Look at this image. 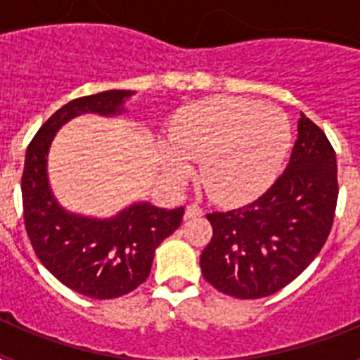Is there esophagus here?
Returning <instances> with one entry per match:
<instances>
[{
	"mask_svg": "<svg viewBox=\"0 0 360 360\" xmlns=\"http://www.w3.org/2000/svg\"><path fill=\"white\" fill-rule=\"evenodd\" d=\"M203 211L198 207V205H195V203H191V205H187L186 207V218H198V216H202Z\"/></svg>",
	"mask_w": 360,
	"mask_h": 360,
	"instance_id": "1",
	"label": "esophagus"
}]
</instances>
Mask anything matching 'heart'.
<instances>
[{
  "mask_svg": "<svg viewBox=\"0 0 360 360\" xmlns=\"http://www.w3.org/2000/svg\"><path fill=\"white\" fill-rule=\"evenodd\" d=\"M162 146V167L173 182L202 160L200 182L214 202L241 203L272 184L292 144L287 115L238 97H211L178 111Z\"/></svg>",
  "mask_w": 360,
  "mask_h": 360,
  "instance_id": "1",
  "label": "heart"
}]
</instances>
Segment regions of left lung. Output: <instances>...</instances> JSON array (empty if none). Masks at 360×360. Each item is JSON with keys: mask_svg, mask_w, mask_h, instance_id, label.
I'll return each instance as SVG.
<instances>
[{"mask_svg": "<svg viewBox=\"0 0 360 360\" xmlns=\"http://www.w3.org/2000/svg\"><path fill=\"white\" fill-rule=\"evenodd\" d=\"M339 196L335 151L301 113L290 162L266 193L240 209L211 212L203 278L240 299L266 297L294 281L321 252Z\"/></svg>", "mask_w": 360, "mask_h": 360, "instance_id": "obj_1", "label": "left lung"}]
</instances>
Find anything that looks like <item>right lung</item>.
Returning <instances> with one entry per match:
<instances>
[{
	"label": "right lung",
	"mask_w": 360,
	"mask_h": 360,
	"mask_svg": "<svg viewBox=\"0 0 360 360\" xmlns=\"http://www.w3.org/2000/svg\"><path fill=\"white\" fill-rule=\"evenodd\" d=\"M133 91L108 90L70 101L39 128L25 157L21 195L25 229L39 262L77 294L113 299L148 279L158 245L184 218V207L160 209L133 203L108 219L65 211L49 186L46 155L63 124L82 113L119 115Z\"/></svg>",
	"instance_id": "right-lung-1"
}]
</instances>
